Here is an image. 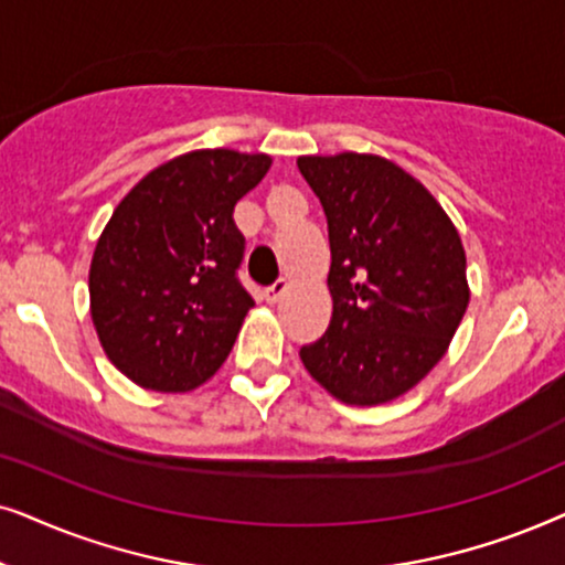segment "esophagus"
<instances>
[{
  "label": "esophagus",
  "instance_id": "1",
  "mask_svg": "<svg viewBox=\"0 0 565 565\" xmlns=\"http://www.w3.org/2000/svg\"><path fill=\"white\" fill-rule=\"evenodd\" d=\"M287 289H289V281L287 278H278L276 284H270V287L263 291V299H266L268 305H276L278 299H281L284 295H287Z\"/></svg>",
  "mask_w": 565,
  "mask_h": 565
}]
</instances>
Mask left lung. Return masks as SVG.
I'll list each match as a JSON object with an SVG mask.
<instances>
[{
	"label": "left lung",
	"mask_w": 565,
	"mask_h": 565,
	"mask_svg": "<svg viewBox=\"0 0 565 565\" xmlns=\"http://www.w3.org/2000/svg\"><path fill=\"white\" fill-rule=\"evenodd\" d=\"M297 168L328 216L326 335L305 370L335 401L382 405L445 356L470 302L460 232L424 183L380 154H307Z\"/></svg>",
	"instance_id": "8db88e82"
}]
</instances>
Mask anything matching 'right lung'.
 Here are the masks:
<instances>
[{"label":"right lung","mask_w":565,"mask_h":565,"mask_svg":"<svg viewBox=\"0 0 565 565\" xmlns=\"http://www.w3.org/2000/svg\"><path fill=\"white\" fill-rule=\"evenodd\" d=\"M268 168V154L195 149L147 172L105 224L89 315L105 356L139 387L188 393L230 356L253 307L232 212Z\"/></svg>","instance_id":"add662e5"}]
</instances>
